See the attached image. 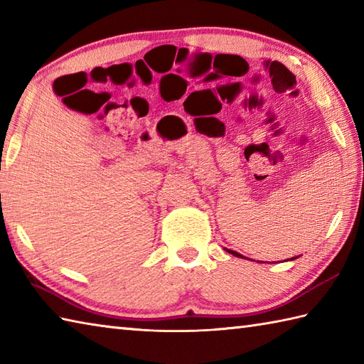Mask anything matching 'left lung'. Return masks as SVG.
<instances>
[{"mask_svg": "<svg viewBox=\"0 0 364 364\" xmlns=\"http://www.w3.org/2000/svg\"><path fill=\"white\" fill-rule=\"evenodd\" d=\"M228 253H231V255H235V257H237V258H244L245 259V257H242L241 253H237V252H235V250H228V249H225ZM299 257H294V258H291V259H297Z\"/></svg>", "mask_w": 364, "mask_h": 364, "instance_id": "obj_1", "label": "left lung"}]
</instances>
